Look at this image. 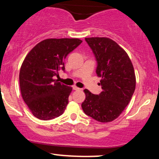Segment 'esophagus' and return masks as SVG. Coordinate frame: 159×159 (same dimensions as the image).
Masks as SVG:
<instances>
[{
    "label": "esophagus",
    "mask_w": 159,
    "mask_h": 159,
    "mask_svg": "<svg viewBox=\"0 0 159 159\" xmlns=\"http://www.w3.org/2000/svg\"><path fill=\"white\" fill-rule=\"evenodd\" d=\"M73 90H81V89L79 88V87H76V86H73Z\"/></svg>",
    "instance_id": "esophagus-1"
}]
</instances>
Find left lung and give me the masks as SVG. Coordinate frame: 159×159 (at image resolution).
Here are the masks:
<instances>
[{
	"label": "left lung",
	"mask_w": 159,
	"mask_h": 159,
	"mask_svg": "<svg viewBox=\"0 0 159 159\" xmlns=\"http://www.w3.org/2000/svg\"><path fill=\"white\" fill-rule=\"evenodd\" d=\"M97 61L96 73L101 77L99 95L84 90L86 98L81 104L86 114L101 123L118 117L130 102L135 90L134 67L125 51L107 37L85 38Z\"/></svg>",
	"instance_id": "1"
}]
</instances>
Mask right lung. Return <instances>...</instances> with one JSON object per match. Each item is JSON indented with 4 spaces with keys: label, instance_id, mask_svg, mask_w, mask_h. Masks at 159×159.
Instances as JSON below:
<instances>
[{
    "label": "right lung",
    "instance_id": "obj_1",
    "mask_svg": "<svg viewBox=\"0 0 159 159\" xmlns=\"http://www.w3.org/2000/svg\"><path fill=\"white\" fill-rule=\"evenodd\" d=\"M82 43L77 38L47 39L36 44L25 57L19 72L23 100L34 116L49 120L64 112L72 87L54 79L64 70V60Z\"/></svg>",
    "mask_w": 159,
    "mask_h": 159
}]
</instances>
